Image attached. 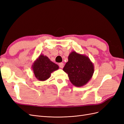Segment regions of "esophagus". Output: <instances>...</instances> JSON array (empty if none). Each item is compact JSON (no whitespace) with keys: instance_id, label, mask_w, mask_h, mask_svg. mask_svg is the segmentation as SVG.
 <instances>
[{"instance_id":"1","label":"esophagus","mask_w":124,"mask_h":124,"mask_svg":"<svg viewBox=\"0 0 124 124\" xmlns=\"http://www.w3.org/2000/svg\"><path fill=\"white\" fill-rule=\"evenodd\" d=\"M59 66L60 68L62 69V68H63V66H64V64H63L62 62H61V63H59Z\"/></svg>"}]
</instances>
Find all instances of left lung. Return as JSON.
I'll return each mask as SVG.
<instances>
[{
  "instance_id": "1",
  "label": "left lung",
  "mask_w": 124,
  "mask_h": 124,
  "mask_svg": "<svg viewBox=\"0 0 124 124\" xmlns=\"http://www.w3.org/2000/svg\"><path fill=\"white\" fill-rule=\"evenodd\" d=\"M63 70L68 74L70 82L76 87H81L91 80L94 65L88 56L72 51Z\"/></svg>"
}]
</instances>
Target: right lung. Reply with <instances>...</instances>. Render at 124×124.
Masks as SVG:
<instances>
[{
	"instance_id": "1",
	"label": "right lung",
	"mask_w": 124,
	"mask_h": 124,
	"mask_svg": "<svg viewBox=\"0 0 124 124\" xmlns=\"http://www.w3.org/2000/svg\"><path fill=\"white\" fill-rule=\"evenodd\" d=\"M31 67L35 77L40 81H46L50 78L52 72L59 69L57 64L42 54L33 62Z\"/></svg>"
}]
</instances>
